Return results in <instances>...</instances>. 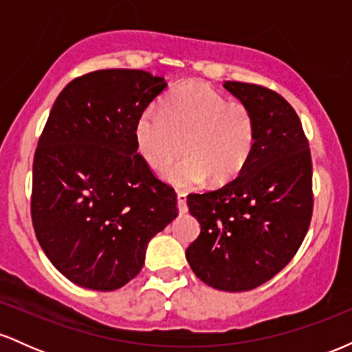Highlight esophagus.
Segmentation results:
<instances>
[{
	"mask_svg": "<svg viewBox=\"0 0 352 352\" xmlns=\"http://www.w3.org/2000/svg\"><path fill=\"white\" fill-rule=\"evenodd\" d=\"M177 204H179V212L180 213H187L188 207H187V193L179 192L177 193Z\"/></svg>",
	"mask_w": 352,
	"mask_h": 352,
	"instance_id": "1",
	"label": "esophagus"
}]
</instances>
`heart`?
I'll use <instances>...</instances> for the list:
<instances>
[{"label":"heart","mask_w":352,"mask_h":352,"mask_svg":"<svg viewBox=\"0 0 352 352\" xmlns=\"http://www.w3.org/2000/svg\"><path fill=\"white\" fill-rule=\"evenodd\" d=\"M135 147L152 168H164L182 152V162L165 170V179L180 188L233 180L248 164L256 145L253 112L240 100H228L208 84H182L162 109H148L134 129Z\"/></svg>","instance_id":"b5f03b06"}]
</instances>
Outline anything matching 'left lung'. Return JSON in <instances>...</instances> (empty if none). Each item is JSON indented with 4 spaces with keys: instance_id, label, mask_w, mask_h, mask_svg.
I'll use <instances>...</instances> for the list:
<instances>
[{
    "instance_id": "obj_1",
    "label": "left lung",
    "mask_w": 352,
    "mask_h": 352,
    "mask_svg": "<svg viewBox=\"0 0 352 352\" xmlns=\"http://www.w3.org/2000/svg\"><path fill=\"white\" fill-rule=\"evenodd\" d=\"M223 86L253 112L256 145L236 179L187 197L201 232L185 256L212 288L250 292L280 273L305 240L313 215V165L288 100L258 84Z\"/></svg>"
}]
</instances>
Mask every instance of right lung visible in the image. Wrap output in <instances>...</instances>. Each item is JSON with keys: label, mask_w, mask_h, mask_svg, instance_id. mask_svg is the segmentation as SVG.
Returning <instances> with one entry per match:
<instances>
[{"label": "right lung", "mask_w": 352, "mask_h": 352, "mask_svg": "<svg viewBox=\"0 0 352 352\" xmlns=\"http://www.w3.org/2000/svg\"><path fill=\"white\" fill-rule=\"evenodd\" d=\"M167 87L139 69L71 80L52 106L33 162L36 238L67 280L112 292L139 274L148 241L179 215L177 193L137 153L134 129Z\"/></svg>", "instance_id": "add662e5"}]
</instances>
